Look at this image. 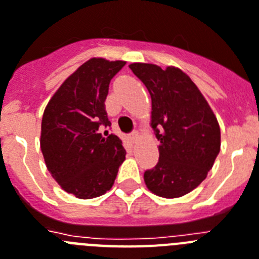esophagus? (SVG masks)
Segmentation results:
<instances>
[{
  "instance_id": "esophagus-1",
  "label": "esophagus",
  "mask_w": 259,
  "mask_h": 259,
  "mask_svg": "<svg viewBox=\"0 0 259 259\" xmlns=\"http://www.w3.org/2000/svg\"><path fill=\"white\" fill-rule=\"evenodd\" d=\"M129 140L132 143H137V141L140 140V134H138V132H134V133L130 134Z\"/></svg>"
}]
</instances>
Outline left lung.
Instances as JSON below:
<instances>
[{"label":"left lung","mask_w":259,"mask_h":259,"mask_svg":"<svg viewBox=\"0 0 259 259\" xmlns=\"http://www.w3.org/2000/svg\"><path fill=\"white\" fill-rule=\"evenodd\" d=\"M129 68L151 97V121L159 141V162L143 175L147 190L164 199L193 191L213 167L220 153V125L203 93L178 67L151 63Z\"/></svg>","instance_id":"obj_1"}]
</instances>
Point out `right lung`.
Returning a JSON list of instances; mask_svg holds the SVG:
<instances>
[{
	"mask_svg": "<svg viewBox=\"0 0 259 259\" xmlns=\"http://www.w3.org/2000/svg\"><path fill=\"white\" fill-rule=\"evenodd\" d=\"M125 64L91 58L62 82L43 112L40 150L46 166L62 190L77 199L109 191L125 160L122 141L101 133L110 126L104 104L109 82Z\"/></svg>",
	"mask_w": 259,
	"mask_h": 259,
	"instance_id": "right-lung-1",
	"label": "right lung"
}]
</instances>
